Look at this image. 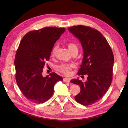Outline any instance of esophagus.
Instances as JSON below:
<instances>
[{
    "mask_svg": "<svg viewBox=\"0 0 128 128\" xmlns=\"http://www.w3.org/2000/svg\"><path fill=\"white\" fill-rule=\"evenodd\" d=\"M63 81H64V82H67V83H69L70 81V78H64L63 79Z\"/></svg>",
    "mask_w": 128,
    "mask_h": 128,
    "instance_id": "obj_1",
    "label": "esophagus"
}]
</instances>
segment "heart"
Segmentation results:
<instances>
[{"label":"heart","mask_w":128,"mask_h":128,"mask_svg":"<svg viewBox=\"0 0 128 128\" xmlns=\"http://www.w3.org/2000/svg\"><path fill=\"white\" fill-rule=\"evenodd\" d=\"M68 48L69 49V50L70 53L72 54L75 53L78 54V46L75 44V43L73 42H70L67 44ZM57 50V46H54L52 50L51 54L52 56H54L55 54L56 51ZM72 66L71 65H68V64H62L58 66V69L60 72L63 73L64 74H68L70 70L72 69Z\"/></svg>","instance_id":"1"}]
</instances>
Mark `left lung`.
I'll return each mask as SVG.
<instances>
[{
    "label": "left lung",
    "instance_id": "left-lung-1",
    "mask_svg": "<svg viewBox=\"0 0 128 128\" xmlns=\"http://www.w3.org/2000/svg\"><path fill=\"white\" fill-rule=\"evenodd\" d=\"M68 30L79 40L84 51L78 74L88 76L85 82L78 78L70 81L80 87V93L75 96V100L82 105H91L102 98L112 83L114 64L112 49L102 34L90 27L74 26Z\"/></svg>",
    "mask_w": 128,
    "mask_h": 128
}]
</instances>
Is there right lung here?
Here are the masks:
<instances>
[{
    "instance_id": "obj_1",
    "label": "right lung",
    "mask_w": 128,
    "mask_h": 128,
    "mask_svg": "<svg viewBox=\"0 0 128 128\" xmlns=\"http://www.w3.org/2000/svg\"><path fill=\"white\" fill-rule=\"evenodd\" d=\"M65 31L64 28L46 27L28 32L20 42L14 60L16 81L30 101L44 103L53 95L56 83L63 80L55 72L44 77L42 72L54 44Z\"/></svg>"
}]
</instances>
